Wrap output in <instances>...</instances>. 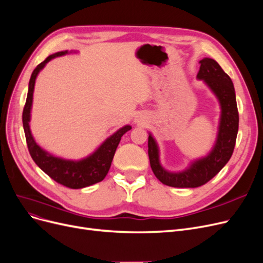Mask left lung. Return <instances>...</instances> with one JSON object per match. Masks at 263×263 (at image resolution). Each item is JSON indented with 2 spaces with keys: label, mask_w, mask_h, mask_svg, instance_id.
Returning a JSON list of instances; mask_svg holds the SVG:
<instances>
[{
  "label": "left lung",
  "mask_w": 263,
  "mask_h": 263,
  "mask_svg": "<svg viewBox=\"0 0 263 263\" xmlns=\"http://www.w3.org/2000/svg\"><path fill=\"white\" fill-rule=\"evenodd\" d=\"M200 63L197 79L204 82L221 107L216 140L206 156L192 160L183 171L169 172L160 164L158 144L153 135L148 133L151 168L157 179L169 187L197 188L210 181L232 157L238 133L239 116L231 78L213 59L204 58Z\"/></svg>",
  "instance_id": "8db88e82"
}]
</instances>
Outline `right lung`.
Returning <instances> with one entry per match:
<instances>
[{
  "instance_id": "add662e5",
  "label": "right lung",
  "mask_w": 263,
  "mask_h": 263,
  "mask_svg": "<svg viewBox=\"0 0 263 263\" xmlns=\"http://www.w3.org/2000/svg\"><path fill=\"white\" fill-rule=\"evenodd\" d=\"M72 52L75 51H67V50H65V51H60L49 55L44 62H41L33 70L29 80L26 104H25L23 111V126L30 156L41 171L46 173L50 178H52L54 181L65 185L67 188L82 189L89 187V185L97 183L104 179L109 172L110 166H111L112 158L115 156L118 145H119L122 135L125 132L131 130L132 126H122V128L116 131L112 135L107 138L90 155L79 160L65 159L62 157L54 156L42 148L39 144H37V142L32 137L29 125L36 79L39 72L44 69L49 61H51L52 59L57 57H62Z\"/></svg>"
}]
</instances>
